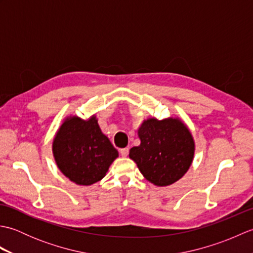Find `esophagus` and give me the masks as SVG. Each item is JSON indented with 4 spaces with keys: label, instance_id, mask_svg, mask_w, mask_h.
<instances>
[{
    "label": "esophagus",
    "instance_id": "esophagus-1",
    "mask_svg": "<svg viewBox=\"0 0 253 253\" xmlns=\"http://www.w3.org/2000/svg\"><path fill=\"white\" fill-rule=\"evenodd\" d=\"M128 152H129V149H128V148H123V149L120 150V153H121L122 157H124V158L127 157Z\"/></svg>",
    "mask_w": 253,
    "mask_h": 253
}]
</instances>
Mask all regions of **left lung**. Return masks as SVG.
<instances>
[{"mask_svg": "<svg viewBox=\"0 0 253 253\" xmlns=\"http://www.w3.org/2000/svg\"><path fill=\"white\" fill-rule=\"evenodd\" d=\"M140 144L129 151L144 178L159 187L174 184L189 169L195 155L190 130L179 118H148L138 129Z\"/></svg>", "mask_w": 253, "mask_h": 253, "instance_id": "1", "label": "left lung"}]
</instances>
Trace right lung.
<instances>
[{
    "label": "right lung",
    "mask_w": 253,
    "mask_h": 253,
    "mask_svg": "<svg viewBox=\"0 0 253 253\" xmlns=\"http://www.w3.org/2000/svg\"><path fill=\"white\" fill-rule=\"evenodd\" d=\"M53 155L57 168L69 180L90 186L101 180L117 157L94 115L89 120L68 116L53 139Z\"/></svg>",
    "instance_id": "1"
}]
</instances>
